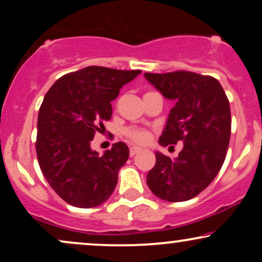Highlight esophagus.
Instances as JSON below:
<instances>
[{
    "instance_id": "esophagus-1",
    "label": "esophagus",
    "mask_w": 262,
    "mask_h": 262,
    "mask_svg": "<svg viewBox=\"0 0 262 262\" xmlns=\"http://www.w3.org/2000/svg\"><path fill=\"white\" fill-rule=\"evenodd\" d=\"M141 150V148H138V146H132L130 150H129V154H130V156H134L135 154H138Z\"/></svg>"
}]
</instances>
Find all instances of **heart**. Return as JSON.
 <instances>
[{
  "instance_id": "heart-1",
  "label": "heart",
  "mask_w": 262,
  "mask_h": 262,
  "mask_svg": "<svg viewBox=\"0 0 262 262\" xmlns=\"http://www.w3.org/2000/svg\"><path fill=\"white\" fill-rule=\"evenodd\" d=\"M127 135L132 140H134L135 143L139 144H145L150 140L149 132L144 130V129H128Z\"/></svg>"
}]
</instances>
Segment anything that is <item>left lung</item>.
I'll use <instances>...</instances> for the list:
<instances>
[{
    "label": "left lung",
    "instance_id": "left-lung-1",
    "mask_svg": "<svg viewBox=\"0 0 262 262\" xmlns=\"http://www.w3.org/2000/svg\"><path fill=\"white\" fill-rule=\"evenodd\" d=\"M144 76L175 103L159 144L171 148L183 141L173 160L155 151V166L148 172L146 183L156 197L167 202L188 201L208 187L225 160L231 128L229 101L212 76L189 71Z\"/></svg>",
    "mask_w": 262,
    "mask_h": 262
}]
</instances>
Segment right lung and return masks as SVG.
<instances>
[{
    "mask_svg": "<svg viewBox=\"0 0 262 262\" xmlns=\"http://www.w3.org/2000/svg\"><path fill=\"white\" fill-rule=\"evenodd\" d=\"M140 73L87 66L60 77L45 95L38 114V162L50 187L71 206L92 208L113 193L128 146L119 141L100 155L91 140L112 117L111 102L119 90Z\"/></svg>",
    "mask_w": 262,
    "mask_h": 262,
    "instance_id": "1",
    "label": "right lung"
}]
</instances>
